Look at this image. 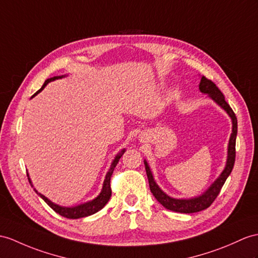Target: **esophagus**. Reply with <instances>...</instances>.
Segmentation results:
<instances>
[{
    "instance_id": "obj_1",
    "label": "esophagus",
    "mask_w": 258,
    "mask_h": 258,
    "mask_svg": "<svg viewBox=\"0 0 258 258\" xmlns=\"http://www.w3.org/2000/svg\"><path fill=\"white\" fill-rule=\"evenodd\" d=\"M142 140H143V137H141V141H142Z\"/></svg>"
}]
</instances>
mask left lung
Listing matches in <instances>:
<instances>
[{
	"instance_id": "1",
	"label": "left lung",
	"mask_w": 258,
	"mask_h": 258,
	"mask_svg": "<svg viewBox=\"0 0 258 258\" xmlns=\"http://www.w3.org/2000/svg\"><path fill=\"white\" fill-rule=\"evenodd\" d=\"M199 91L204 94H207L209 98H211L213 102L218 104L220 107L227 112L232 120V134L230 136V140L228 144L227 163H225L224 169L221 172V174L219 175L218 178L213 181L208 189H207L205 192H203L202 195H199V196L191 197V198H180V199L173 198L171 196H168V195H166L159 187V185L156 184L148 162L144 160V166H146L151 192L153 194V196L156 198V200H158V202L164 207V208L175 212H180V213H194V212L205 210L208 208V207H210V205L215 202V199L217 198L220 190H221L225 180H227L229 175L231 174L235 162V140H236V135H237V119L234 111L232 110L230 105L225 102L223 94L218 89L217 85L213 83L212 81L208 80L205 77H202V80H200V83H199Z\"/></svg>"
}]
</instances>
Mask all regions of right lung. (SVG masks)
I'll return each mask as SVG.
<instances>
[{
	"label": "right lung",
	"mask_w": 258,
	"mask_h": 258,
	"mask_svg": "<svg viewBox=\"0 0 258 258\" xmlns=\"http://www.w3.org/2000/svg\"><path fill=\"white\" fill-rule=\"evenodd\" d=\"M66 75H61V77H53V78H50L48 80L45 81V83H43V85L41 86V89L39 91H37L33 96H31V98L35 97L37 94L40 93L43 89H45L46 85L48 83H50V82H52L54 80H58V79H62L64 78ZM125 149L121 150L120 152H119L116 156L115 159L112 160L111 164H110V167L108 169V172L106 173V176H105V179H104V183H103V188H102V191L99 192L98 196L96 198H94L93 200H91V202H87V203H84V204H81V205H78V206H74V207H63V206H60V205H56L54 203H52L51 200L48 199L46 196H43L42 194L37 191L35 188L34 190L36 191V194L38 195V196H40L43 200H45L46 204L50 207V208L53 209L56 213H59L60 216L64 217V218H68V219H79V218H84V217H89V216H92L94 215V213H96L97 211H99L100 209H103L105 205L108 203V200L110 199V196H111V188H110V177L112 175V172H114V169L117 165V163L119 162V160H120V158L122 156V154L124 153ZM28 176V180L29 183L31 185V187L33 186V183H31V180L29 178V175L27 174Z\"/></svg>",
	"instance_id": "right-lung-1"
}]
</instances>
